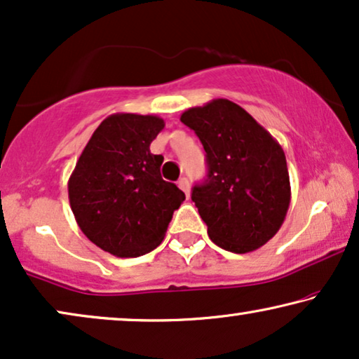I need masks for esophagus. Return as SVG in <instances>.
<instances>
[{"label":"esophagus","instance_id":"obj_1","mask_svg":"<svg viewBox=\"0 0 359 359\" xmlns=\"http://www.w3.org/2000/svg\"><path fill=\"white\" fill-rule=\"evenodd\" d=\"M178 186H180V189L184 191L186 196H189V181H188V178H184V176H183V178H180Z\"/></svg>","mask_w":359,"mask_h":359}]
</instances>
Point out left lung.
<instances>
[{
    "label": "left lung",
    "mask_w": 359,
    "mask_h": 359,
    "mask_svg": "<svg viewBox=\"0 0 359 359\" xmlns=\"http://www.w3.org/2000/svg\"><path fill=\"white\" fill-rule=\"evenodd\" d=\"M181 122L205 150L208 178L191 199L209 238L232 253H248L271 240L286 219L291 184L286 155L243 107L212 100L191 107Z\"/></svg>",
    "instance_id": "8db88e82"
}]
</instances>
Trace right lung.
Returning a JSON list of instances; mask_svg holds the SVG:
<instances>
[{"mask_svg":"<svg viewBox=\"0 0 359 359\" xmlns=\"http://www.w3.org/2000/svg\"><path fill=\"white\" fill-rule=\"evenodd\" d=\"M163 127L158 116L117 112L106 117L68 180L78 227L114 257L135 258L158 247L186 199L178 186L161 178L163 156L150 151Z\"/></svg>","mask_w":359,"mask_h":359,"instance_id":"right-lung-1","label":"right lung"}]
</instances>
